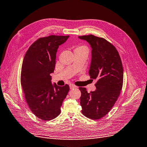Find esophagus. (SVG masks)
<instances>
[{"instance_id":"1","label":"esophagus","mask_w":147,"mask_h":147,"mask_svg":"<svg viewBox=\"0 0 147 147\" xmlns=\"http://www.w3.org/2000/svg\"><path fill=\"white\" fill-rule=\"evenodd\" d=\"M69 87H70V88H71V89H72V88L77 87L76 86H75V85H74V84H70Z\"/></svg>"}]
</instances>
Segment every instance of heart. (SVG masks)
I'll return each instance as SVG.
<instances>
[{
  "label": "heart",
  "mask_w": 147,
  "mask_h": 147,
  "mask_svg": "<svg viewBox=\"0 0 147 147\" xmlns=\"http://www.w3.org/2000/svg\"><path fill=\"white\" fill-rule=\"evenodd\" d=\"M88 50V49H87V48L86 46L81 45V46L76 47L75 50Z\"/></svg>",
  "instance_id": "heart-1"
}]
</instances>
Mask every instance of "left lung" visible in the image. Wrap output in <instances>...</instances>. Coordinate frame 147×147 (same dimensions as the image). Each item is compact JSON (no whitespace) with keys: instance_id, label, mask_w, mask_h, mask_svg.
I'll use <instances>...</instances> for the list:
<instances>
[{"instance_id":"8db88e82","label":"left lung","mask_w":147,"mask_h":147,"mask_svg":"<svg viewBox=\"0 0 147 147\" xmlns=\"http://www.w3.org/2000/svg\"><path fill=\"white\" fill-rule=\"evenodd\" d=\"M91 46L92 61L90 78L97 80L96 90L88 93L80 87L82 113L92 120L106 115L114 105L120 94L123 83V68L120 56L115 47L105 39L92 34L78 36Z\"/></svg>"}]
</instances>
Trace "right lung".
<instances>
[{"mask_svg": "<svg viewBox=\"0 0 147 147\" xmlns=\"http://www.w3.org/2000/svg\"><path fill=\"white\" fill-rule=\"evenodd\" d=\"M69 36L51 35L40 38L28 49L21 72L22 84L26 102L32 113L41 120L47 121L60 114L62 103L69 86L51 83L56 53L59 45Z\"/></svg>", "mask_w": 147, "mask_h": 147, "instance_id": "add662e5", "label": "right lung"}]
</instances>
